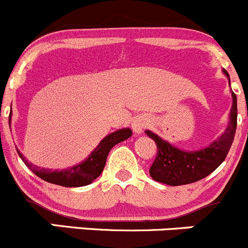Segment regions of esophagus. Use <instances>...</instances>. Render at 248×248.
Returning a JSON list of instances; mask_svg holds the SVG:
<instances>
[{"instance_id": "esophagus-1", "label": "esophagus", "mask_w": 248, "mask_h": 248, "mask_svg": "<svg viewBox=\"0 0 248 248\" xmlns=\"http://www.w3.org/2000/svg\"><path fill=\"white\" fill-rule=\"evenodd\" d=\"M149 122L146 121V119H143V117H138V119H136L133 121V124H132V129L134 131V133L139 134L143 132L144 128H146V126H148Z\"/></svg>"}]
</instances>
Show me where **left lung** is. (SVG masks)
Wrapping results in <instances>:
<instances>
[{
	"label": "left lung",
	"mask_w": 248,
	"mask_h": 248,
	"mask_svg": "<svg viewBox=\"0 0 248 248\" xmlns=\"http://www.w3.org/2000/svg\"><path fill=\"white\" fill-rule=\"evenodd\" d=\"M224 74L229 78L225 70ZM232 105L229 124L224 133L207 148L196 151L180 150L163 140L157 134L145 131L146 136L155 140L157 146V155L149 170L154 180L172 186L190 184L207 177L225 160L234 140L237 126L236 95L232 91Z\"/></svg>",
	"instance_id": "8db88e82"
}]
</instances>
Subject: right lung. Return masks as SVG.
Instances as JSON below:
<instances>
[{
    "mask_svg": "<svg viewBox=\"0 0 248 248\" xmlns=\"http://www.w3.org/2000/svg\"><path fill=\"white\" fill-rule=\"evenodd\" d=\"M131 136L132 131L129 128H122L109 134L98 144L97 148L91 153V155L83 162L62 170H47V168L37 167V166L29 162L18 149H16V151H18L19 156L24 161V163L41 179L52 183V184L66 186V188H76V186H83V185L91 184L93 180L97 179L100 173L103 172V170H104L107 157L112 146L116 145L117 143L126 140Z\"/></svg>",
    "mask_w": 248,
    "mask_h": 248,
    "instance_id": "1",
    "label": "right lung"
}]
</instances>
